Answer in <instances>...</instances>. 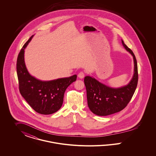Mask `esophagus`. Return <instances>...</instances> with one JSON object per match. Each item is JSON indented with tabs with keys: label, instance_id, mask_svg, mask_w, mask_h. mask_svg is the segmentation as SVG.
Returning a JSON list of instances; mask_svg holds the SVG:
<instances>
[{
	"label": "esophagus",
	"instance_id": "esophagus-1",
	"mask_svg": "<svg viewBox=\"0 0 156 156\" xmlns=\"http://www.w3.org/2000/svg\"><path fill=\"white\" fill-rule=\"evenodd\" d=\"M78 76L80 78L82 79V78H83V77L85 76V73H84L83 71H81V72H80V73L78 74Z\"/></svg>",
	"mask_w": 156,
	"mask_h": 156
}]
</instances>
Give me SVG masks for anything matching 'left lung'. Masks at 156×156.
<instances>
[{
	"label": "left lung",
	"instance_id": "1",
	"mask_svg": "<svg viewBox=\"0 0 156 156\" xmlns=\"http://www.w3.org/2000/svg\"><path fill=\"white\" fill-rule=\"evenodd\" d=\"M122 43L127 51L133 57L134 75L132 80L125 87L112 88L87 76L84 83L89 109L98 116H108L121 111L130 101L138 82V70L136 58L133 51L122 40Z\"/></svg>",
	"mask_w": 156,
	"mask_h": 156
}]
</instances>
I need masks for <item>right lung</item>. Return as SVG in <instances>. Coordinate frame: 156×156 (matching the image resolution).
<instances>
[{
  "label": "right lung",
  "mask_w": 156,
  "mask_h": 156,
  "mask_svg": "<svg viewBox=\"0 0 156 156\" xmlns=\"http://www.w3.org/2000/svg\"><path fill=\"white\" fill-rule=\"evenodd\" d=\"M32 36L23 46L16 64L19 91L26 102L35 111L42 115H50L61 108L68 87L76 80V75L49 81H42L30 75L24 60V49Z\"/></svg>",
  "instance_id": "add662e5"
}]
</instances>
